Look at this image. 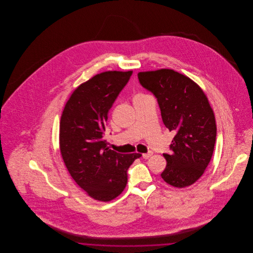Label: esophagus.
Wrapping results in <instances>:
<instances>
[{"label":"esophagus","instance_id":"obj_1","mask_svg":"<svg viewBox=\"0 0 253 253\" xmlns=\"http://www.w3.org/2000/svg\"><path fill=\"white\" fill-rule=\"evenodd\" d=\"M152 155H153V152H148L147 154H143L142 157H143L144 159H148L149 157H152Z\"/></svg>","mask_w":253,"mask_h":253}]
</instances>
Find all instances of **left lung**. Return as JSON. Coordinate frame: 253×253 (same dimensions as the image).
Instances as JSON below:
<instances>
[{"instance_id": "8db88e82", "label": "left lung", "mask_w": 253, "mask_h": 253, "mask_svg": "<svg viewBox=\"0 0 253 253\" xmlns=\"http://www.w3.org/2000/svg\"><path fill=\"white\" fill-rule=\"evenodd\" d=\"M140 84L157 97L164 125L175 135L161 173L163 180L185 188L204 173L214 150L216 124L203 90L190 78L171 69L139 72Z\"/></svg>"}]
</instances>
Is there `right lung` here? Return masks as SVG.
<instances>
[{
  "instance_id": "add662e5",
  "label": "right lung",
  "mask_w": 253,
  "mask_h": 253,
  "mask_svg": "<svg viewBox=\"0 0 253 253\" xmlns=\"http://www.w3.org/2000/svg\"><path fill=\"white\" fill-rule=\"evenodd\" d=\"M132 71H107L80 85L63 109L60 150L73 179L95 200L108 202L126 187L127 170L140 154H119L103 139L109 110Z\"/></svg>"
}]
</instances>
